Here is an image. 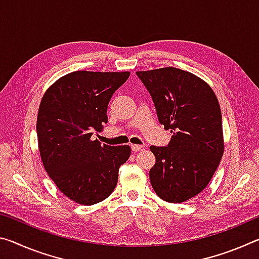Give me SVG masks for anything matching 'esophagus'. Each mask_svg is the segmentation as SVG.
Masks as SVG:
<instances>
[{"instance_id":"34e87169","label":"esophagus","mask_w":259,"mask_h":259,"mask_svg":"<svg viewBox=\"0 0 259 259\" xmlns=\"http://www.w3.org/2000/svg\"><path fill=\"white\" fill-rule=\"evenodd\" d=\"M144 148V146L143 145H131V150H133V152H138V151H140V150H143Z\"/></svg>"}]
</instances>
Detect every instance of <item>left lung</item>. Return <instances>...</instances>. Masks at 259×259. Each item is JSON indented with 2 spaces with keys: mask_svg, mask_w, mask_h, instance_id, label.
Returning <instances> with one entry per match:
<instances>
[{
  "mask_svg": "<svg viewBox=\"0 0 259 259\" xmlns=\"http://www.w3.org/2000/svg\"><path fill=\"white\" fill-rule=\"evenodd\" d=\"M137 75L150 91L159 122L172 134L168 146L150 147L155 156L152 187L165 202H185L207 187L224 153L218 99L207 82L183 69Z\"/></svg>",
  "mask_w": 259,
  "mask_h": 259,
  "instance_id": "left-lung-1",
  "label": "left lung"
}]
</instances>
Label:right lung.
I'll list each match as a JSON object with an SVG mask.
<instances>
[{
    "label": "right lung",
    "mask_w": 259,
    "mask_h": 259,
    "mask_svg": "<svg viewBox=\"0 0 259 259\" xmlns=\"http://www.w3.org/2000/svg\"><path fill=\"white\" fill-rule=\"evenodd\" d=\"M130 72L76 71L48 88L37 112L38 151L46 171L74 202L91 205L111 195L129 145H102L93 131L107 123V107Z\"/></svg>",
    "instance_id": "add662e5"
}]
</instances>
